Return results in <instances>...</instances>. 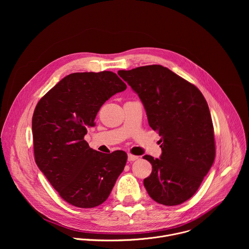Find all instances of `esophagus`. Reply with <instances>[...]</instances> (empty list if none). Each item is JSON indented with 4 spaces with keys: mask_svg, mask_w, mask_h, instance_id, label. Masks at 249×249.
<instances>
[{
    "mask_svg": "<svg viewBox=\"0 0 249 249\" xmlns=\"http://www.w3.org/2000/svg\"><path fill=\"white\" fill-rule=\"evenodd\" d=\"M138 160V157H137V156H134V155H132V154H128V160H129V161H134V160Z\"/></svg>",
    "mask_w": 249,
    "mask_h": 249,
    "instance_id": "1",
    "label": "esophagus"
}]
</instances>
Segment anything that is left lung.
I'll return each instance as SVG.
<instances>
[{"label": "left lung", "instance_id": "obj_1", "mask_svg": "<svg viewBox=\"0 0 249 249\" xmlns=\"http://www.w3.org/2000/svg\"><path fill=\"white\" fill-rule=\"evenodd\" d=\"M118 74L138 93L149 125L161 137L160 159L143 157L153 166L144 179L150 197L164 206L184 203L196 193L216 156L205 97L194 85L160 65Z\"/></svg>", "mask_w": 249, "mask_h": 249}]
</instances>
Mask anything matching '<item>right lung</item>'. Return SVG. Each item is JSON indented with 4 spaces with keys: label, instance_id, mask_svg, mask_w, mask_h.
<instances>
[{
    "label": "right lung",
    "instance_id": "obj_1",
    "mask_svg": "<svg viewBox=\"0 0 249 249\" xmlns=\"http://www.w3.org/2000/svg\"><path fill=\"white\" fill-rule=\"evenodd\" d=\"M126 84L113 72L73 73L38 101L32 116L34 159L59 195L79 208L108 198L127 161V154H103L84 139L112 95Z\"/></svg>",
    "mask_w": 249,
    "mask_h": 249
}]
</instances>
